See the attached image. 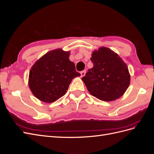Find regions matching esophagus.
Listing matches in <instances>:
<instances>
[{
    "mask_svg": "<svg viewBox=\"0 0 154 154\" xmlns=\"http://www.w3.org/2000/svg\"><path fill=\"white\" fill-rule=\"evenodd\" d=\"M85 73H86V71H85V70H83V71H81V72H80V74H81V77L84 76L85 75Z\"/></svg>",
    "mask_w": 154,
    "mask_h": 154,
    "instance_id": "esophagus-1",
    "label": "esophagus"
}]
</instances>
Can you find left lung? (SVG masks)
Returning a JSON list of instances; mask_svg holds the SVG:
<instances>
[{
  "label": "left lung",
  "instance_id": "8db88e82",
  "mask_svg": "<svg viewBox=\"0 0 154 154\" xmlns=\"http://www.w3.org/2000/svg\"><path fill=\"white\" fill-rule=\"evenodd\" d=\"M94 66L82 79L91 94L102 101L116 100L123 96L130 82L128 67L117 53L101 47L92 54Z\"/></svg>",
  "mask_w": 154,
  "mask_h": 154
}]
</instances>
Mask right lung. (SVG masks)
Listing matches in <instances>:
<instances>
[{
  "label": "right lung",
  "instance_id": "obj_1",
  "mask_svg": "<svg viewBox=\"0 0 154 154\" xmlns=\"http://www.w3.org/2000/svg\"><path fill=\"white\" fill-rule=\"evenodd\" d=\"M69 54L61 49L51 51L32 66L28 84L36 98L45 103L58 100L67 92L72 79L80 76Z\"/></svg>",
  "mask_w": 154,
  "mask_h": 154
}]
</instances>
